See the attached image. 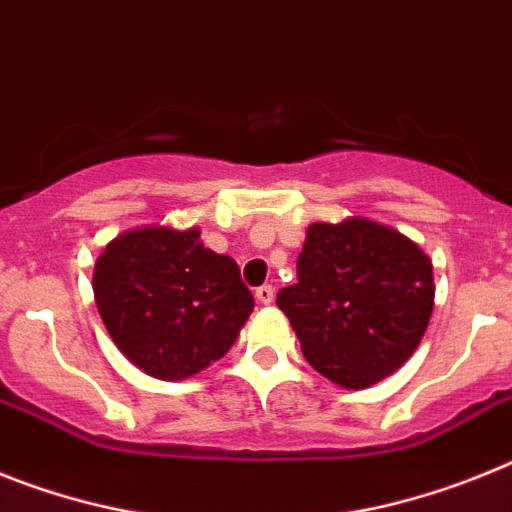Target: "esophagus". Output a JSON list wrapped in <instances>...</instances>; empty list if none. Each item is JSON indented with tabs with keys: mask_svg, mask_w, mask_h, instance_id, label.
Wrapping results in <instances>:
<instances>
[{
	"mask_svg": "<svg viewBox=\"0 0 512 512\" xmlns=\"http://www.w3.org/2000/svg\"><path fill=\"white\" fill-rule=\"evenodd\" d=\"M255 299L260 301L262 306H268V304H273V299H275V288L273 286H260L255 291Z\"/></svg>",
	"mask_w": 512,
	"mask_h": 512,
	"instance_id": "obj_1",
	"label": "esophagus"
}]
</instances>
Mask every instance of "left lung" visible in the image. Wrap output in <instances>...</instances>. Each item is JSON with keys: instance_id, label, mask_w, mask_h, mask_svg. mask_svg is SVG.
I'll return each instance as SVG.
<instances>
[{"instance_id": "1", "label": "left lung", "mask_w": 512, "mask_h": 512, "mask_svg": "<svg viewBox=\"0 0 512 512\" xmlns=\"http://www.w3.org/2000/svg\"><path fill=\"white\" fill-rule=\"evenodd\" d=\"M299 283L278 291L311 368L342 389H366L410 361L433 314V262L379 221L348 216L306 229Z\"/></svg>"}]
</instances>
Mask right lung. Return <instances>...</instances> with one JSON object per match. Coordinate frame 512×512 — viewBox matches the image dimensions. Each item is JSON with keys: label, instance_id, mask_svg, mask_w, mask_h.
<instances>
[{"label": "right lung", "instance_id": "obj_1", "mask_svg": "<svg viewBox=\"0 0 512 512\" xmlns=\"http://www.w3.org/2000/svg\"><path fill=\"white\" fill-rule=\"evenodd\" d=\"M92 291L118 350L159 381L190 379L224 358L255 309L237 262L203 247L195 226L118 234L97 257Z\"/></svg>", "mask_w": 512, "mask_h": 512}]
</instances>
